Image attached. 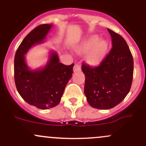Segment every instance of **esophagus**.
I'll use <instances>...</instances> for the list:
<instances>
[{
	"instance_id": "1",
	"label": "esophagus",
	"mask_w": 146,
	"mask_h": 146,
	"mask_svg": "<svg viewBox=\"0 0 146 146\" xmlns=\"http://www.w3.org/2000/svg\"><path fill=\"white\" fill-rule=\"evenodd\" d=\"M80 69H81V68H80V65L76 64L74 66V67H73V71H74V72L79 71V70H80Z\"/></svg>"
}]
</instances>
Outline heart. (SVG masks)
<instances>
[{
	"label": "heart",
	"mask_w": 146,
	"mask_h": 146,
	"mask_svg": "<svg viewBox=\"0 0 146 146\" xmlns=\"http://www.w3.org/2000/svg\"><path fill=\"white\" fill-rule=\"evenodd\" d=\"M98 36H92L85 40L79 46L76 51L80 54L88 53L86 57L87 62L90 65H96L100 62L107 48L106 41L101 39L98 41Z\"/></svg>",
	"instance_id": "b5f03b06"
}]
</instances>
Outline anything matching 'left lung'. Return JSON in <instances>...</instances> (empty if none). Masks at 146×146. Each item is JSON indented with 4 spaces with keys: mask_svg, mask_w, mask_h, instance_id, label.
<instances>
[{
    "mask_svg": "<svg viewBox=\"0 0 146 146\" xmlns=\"http://www.w3.org/2000/svg\"><path fill=\"white\" fill-rule=\"evenodd\" d=\"M112 48L96 67L82 64L85 76L84 92L91 107L109 110L119 104L129 92L133 74V59L126 41L107 29Z\"/></svg>",
    "mask_w": 146,
    "mask_h": 146,
    "instance_id": "left-lung-1",
    "label": "left lung"
}]
</instances>
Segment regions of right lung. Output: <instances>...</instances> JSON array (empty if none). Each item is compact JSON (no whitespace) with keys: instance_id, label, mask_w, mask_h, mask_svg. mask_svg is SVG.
Wrapping results in <instances>:
<instances>
[{"instance_id":"obj_1","label":"right lung","mask_w":146,"mask_h":146,"mask_svg":"<svg viewBox=\"0 0 146 146\" xmlns=\"http://www.w3.org/2000/svg\"><path fill=\"white\" fill-rule=\"evenodd\" d=\"M51 27L52 25L44 24L31 31L19 46L14 60L15 82L19 94L28 104L42 110L60 102L74 66L59 63L56 53L51 51L43 68L32 70L28 68L25 54L32 46L43 42Z\"/></svg>"}]
</instances>
